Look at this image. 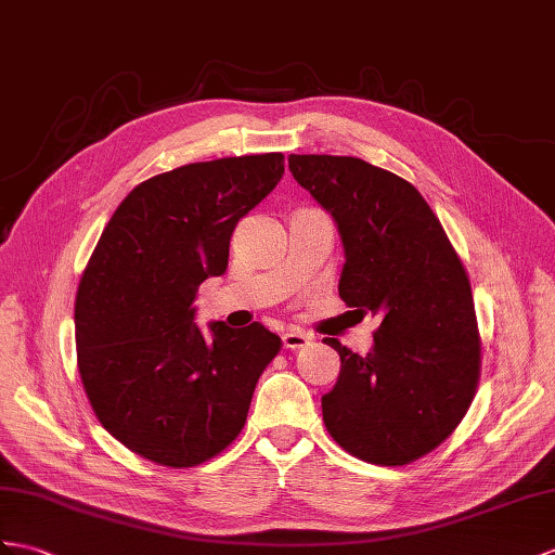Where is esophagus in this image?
Returning a JSON list of instances; mask_svg holds the SVG:
<instances>
[{
    "label": "esophagus",
    "mask_w": 555,
    "mask_h": 555,
    "mask_svg": "<svg viewBox=\"0 0 555 555\" xmlns=\"http://www.w3.org/2000/svg\"><path fill=\"white\" fill-rule=\"evenodd\" d=\"M282 344H285V348H289V350H299V348L310 344V334L292 327V330H287L285 334H282Z\"/></svg>",
    "instance_id": "obj_1"
}]
</instances>
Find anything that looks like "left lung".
Wrapping results in <instances>:
<instances>
[{"label": "left lung", "instance_id": "obj_1", "mask_svg": "<svg viewBox=\"0 0 555 555\" xmlns=\"http://www.w3.org/2000/svg\"><path fill=\"white\" fill-rule=\"evenodd\" d=\"M296 181L327 209L344 240L339 296L382 315L374 350L341 358L322 396L330 436L362 462L404 466L462 424L480 382V332L470 280L438 216L398 173L360 157L292 155Z\"/></svg>", "mask_w": 555, "mask_h": 555}]
</instances>
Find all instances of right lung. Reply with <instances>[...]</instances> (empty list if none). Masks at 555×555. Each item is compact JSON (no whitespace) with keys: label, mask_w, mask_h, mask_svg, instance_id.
<instances>
[{"label":"right lung","mask_w":555,"mask_h":555,"mask_svg":"<svg viewBox=\"0 0 555 555\" xmlns=\"http://www.w3.org/2000/svg\"><path fill=\"white\" fill-rule=\"evenodd\" d=\"M282 173V153L195 162L139 183L103 228L75 299L79 379L101 426L147 462L191 468L221 454L280 353L259 322H214L205 339L191 304L225 273L237 221Z\"/></svg>","instance_id":"right-lung-1"}]
</instances>
